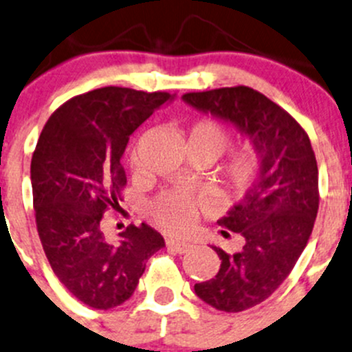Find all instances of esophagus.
I'll list each match as a JSON object with an SVG mask.
<instances>
[{
  "mask_svg": "<svg viewBox=\"0 0 352 352\" xmlns=\"http://www.w3.org/2000/svg\"><path fill=\"white\" fill-rule=\"evenodd\" d=\"M166 248L173 253H187V251L192 250V244L188 243H182V241H177V239H166Z\"/></svg>",
  "mask_w": 352,
  "mask_h": 352,
  "instance_id": "1",
  "label": "esophagus"
}]
</instances>
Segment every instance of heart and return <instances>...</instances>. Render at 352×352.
I'll list each match as a JSON object with an SVG mask.
<instances>
[{
	"label": "heart",
	"instance_id": "heart-1",
	"mask_svg": "<svg viewBox=\"0 0 352 352\" xmlns=\"http://www.w3.org/2000/svg\"><path fill=\"white\" fill-rule=\"evenodd\" d=\"M229 145L228 131L216 121L201 120L192 124L188 131L187 146H194L210 155L212 160L219 158ZM133 165H136V155L133 157ZM260 157L251 146L236 151L224 166L219 180V192L226 197L241 195L248 190L258 177ZM151 216L158 226L168 232H184L194 224L199 216L197 202L186 194L168 192L158 197L151 206Z\"/></svg>",
	"mask_w": 352,
	"mask_h": 352
}]
</instances>
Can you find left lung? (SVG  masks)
<instances>
[{"instance_id":"left-lung-1","label":"left lung","mask_w":352,"mask_h":352,"mask_svg":"<svg viewBox=\"0 0 352 352\" xmlns=\"http://www.w3.org/2000/svg\"><path fill=\"white\" fill-rule=\"evenodd\" d=\"M184 102L232 124L260 157L243 199L217 223L243 236V248L221 258L214 278L195 283L201 300L224 312L258 305L290 275L312 234L319 209V170L300 124L266 96L246 86L188 92ZM224 238L229 232L223 231Z\"/></svg>"}]
</instances>
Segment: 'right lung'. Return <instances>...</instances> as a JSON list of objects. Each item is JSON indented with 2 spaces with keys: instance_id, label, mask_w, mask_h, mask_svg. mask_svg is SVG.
<instances>
[{
  "instance_id": "add662e5",
  "label": "right lung",
  "mask_w": 352,
  "mask_h": 352,
  "mask_svg": "<svg viewBox=\"0 0 352 352\" xmlns=\"http://www.w3.org/2000/svg\"><path fill=\"white\" fill-rule=\"evenodd\" d=\"M175 94L101 87L62 104L47 121L32 158L36 229L49 263L70 294L92 309L126 302L146 260L165 246L143 223L106 241L102 214L120 206L129 135Z\"/></svg>"
}]
</instances>
